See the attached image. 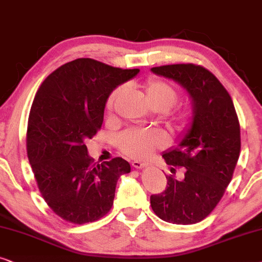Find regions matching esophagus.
Returning a JSON list of instances; mask_svg holds the SVG:
<instances>
[{"mask_svg":"<svg viewBox=\"0 0 262 262\" xmlns=\"http://www.w3.org/2000/svg\"><path fill=\"white\" fill-rule=\"evenodd\" d=\"M132 165H133V167H135V169H144V167L147 166V164L139 162V160H134V162H132Z\"/></svg>","mask_w":262,"mask_h":262,"instance_id":"34e87169","label":"esophagus"}]
</instances>
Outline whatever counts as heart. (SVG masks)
I'll return each mask as SVG.
<instances>
[{"mask_svg":"<svg viewBox=\"0 0 262 262\" xmlns=\"http://www.w3.org/2000/svg\"><path fill=\"white\" fill-rule=\"evenodd\" d=\"M144 91L147 102L157 110L165 111L170 109L179 99V92L172 85L160 79H148L144 83ZM125 87L118 86L110 93L105 102V111L111 114L121 97L124 95ZM191 122V111L182 109L173 115L170 124L177 132L186 130ZM121 151L132 158H146L151 156L157 148L163 147L165 138L163 133L156 129H129L117 139Z\"/></svg>","mask_w":262,"mask_h":262,"instance_id":"1","label":"heart"}]
</instances>
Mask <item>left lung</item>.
<instances>
[{"mask_svg":"<svg viewBox=\"0 0 262 262\" xmlns=\"http://www.w3.org/2000/svg\"><path fill=\"white\" fill-rule=\"evenodd\" d=\"M151 71L179 82L193 102L190 128L179 147L163 155L167 165L187 169L184 179L166 176L165 190L151 195L152 210L167 223L195 224L214 210L232 179L241 151L238 117L228 91L202 66L167 64Z\"/></svg>","mask_w":262,"mask_h":262,"instance_id":"left-lung-1","label":"left lung"}]
</instances>
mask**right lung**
I'll use <instances>...</instances> for the list:
<instances>
[{"label":"right lung","mask_w":262,"mask_h":262,"mask_svg":"<svg viewBox=\"0 0 262 262\" xmlns=\"http://www.w3.org/2000/svg\"><path fill=\"white\" fill-rule=\"evenodd\" d=\"M139 69L78 58L51 73L38 89L26 147L38 189L55 214L73 224L96 222L111 210L127 160L93 163L85 142L102 128L107 97Z\"/></svg>","instance_id":"right-lung-1"}]
</instances>
